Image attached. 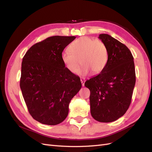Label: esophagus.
Here are the masks:
<instances>
[{"label": "esophagus", "mask_w": 152, "mask_h": 152, "mask_svg": "<svg viewBox=\"0 0 152 152\" xmlns=\"http://www.w3.org/2000/svg\"><path fill=\"white\" fill-rule=\"evenodd\" d=\"M80 81H81V83H82V86H84V83L86 82L85 79H80Z\"/></svg>", "instance_id": "obj_1"}]
</instances>
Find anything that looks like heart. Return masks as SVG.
I'll use <instances>...</instances> for the list:
<instances>
[{
    "label": "heart",
    "instance_id": "1",
    "mask_svg": "<svg viewBox=\"0 0 152 152\" xmlns=\"http://www.w3.org/2000/svg\"><path fill=\"white\" fill-rule=\"evenodd\" d=\"M68 50L61 53V58L66 68L72 73L79 72L80 61L84 66L79 73L81 76H86L91 72L98 75L107 64V48L100 40L81 37L70 44Z\"/></svg>",
    "mask_w": 152,
    "mask_h": 152
}]
</instances>
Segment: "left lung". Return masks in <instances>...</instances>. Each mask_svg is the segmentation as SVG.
Masks as SVG:
<instances>
[{
  "mask_svg": "<svg viewBox=\"0 0 152 152\" xmlns=\"http://www.w3.org/2000/svg\"><path fill=\"white\" fill-rule=\"evenodd\" d=\"M108 50V62L98 75L87 80L91 115L100 122H111L129 107L135 86L134 58L126 45L108 34L98 37Z\"/></svg>",
  "mask_w": 152,
  "mask_h": 152,
  "instance_id": "obj_1",
  "label": "left lung"
}]
</instances>
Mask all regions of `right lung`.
Returning a JSON list of instances; mask_svg holds the SVG:
<instances>
[{"instance_id":"add662e5","label":"right lung","mask_w":152,"mask_h":152,"mask_svg":"<svg viewBox=\"0 0 152 152\" xmlns=\"http://www.w3.org/2000/svg\"><path fill=\"white\" fill-rule=\"evenodd\" d=\"M75 36H53L34 44L23 58L20 88L31 116L46 125L66 118L69 104L82 87L80 77L61 60L64 49Z\"/></svg>"}]
</instances>
